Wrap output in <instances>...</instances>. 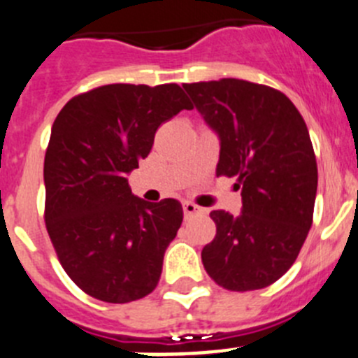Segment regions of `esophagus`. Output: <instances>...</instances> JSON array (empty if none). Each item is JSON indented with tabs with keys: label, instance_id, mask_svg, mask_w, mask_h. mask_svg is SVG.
<instances>
[{
	"label": "esophagus",
	"instance_id": "esophagus-1",
	"mask_svg": "<svg viewBox=\"0 0 358 358\" xmlns=\"http://www.w3.org/2000/svg\"><path fill=\"white\" fill-rule=\"evenodd\" d=\"M183 214H185V217H194V215H201L203 214V208H199L198 205H194V203L191 201H185L183 203Z\"/></svg>",
	"mask_w": 358,
	"mask_h": 358
}]
</instances>
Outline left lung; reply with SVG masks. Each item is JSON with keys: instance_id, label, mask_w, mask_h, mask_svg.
I'll return each instance as SVG.
<instances>
[{"instance_id": "left-lung-1", "label": "left lung", "mask_w": 358, "mask_h": 358, "mask_svg": "<svg viewBox=\"0 0 358 358\" xmlns=\"http://www.w3.org/2000/svg\"><path fill=\"white\" fill-rule=\"evenodd\" d=\"M183 89L221 139L215 173L237 178L243 196L239 215L210 212L205 271L228 291L267 287L289 271L312 227L317 164L307 124L273 87L221 78Z\"/></svg>"}]
</instances>
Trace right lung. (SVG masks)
<instances>
[{
  "instance_id": "add662e5",
  "label": "right lung",
  "mask_w": 358,
  "mask_h": 358,
  "mask_svg": "<svg viewBox=\"0 0 358 358\" xmlns=\"http://www.w3.org/2000/svg\"><path fill=\"white\" fill-rule=\"evenodd\" d=\"M192 103L176 83H110L71 98L44 157V221L64 271L85 294L128 303L150 294L182 205L131 194L127 175L150 155L159 127Z\"/></svg>"
}]
</instances>
